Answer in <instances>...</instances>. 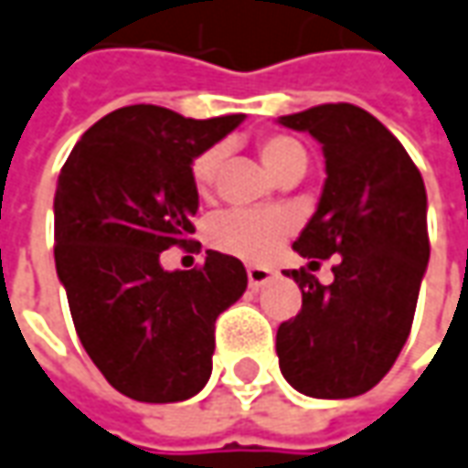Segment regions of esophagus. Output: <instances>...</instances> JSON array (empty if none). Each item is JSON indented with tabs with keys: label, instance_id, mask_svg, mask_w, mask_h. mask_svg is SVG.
<instances>
[{
	"label": "esophagus",
	"instance_id": "34e87169",
	"mask_svg": "<svg viewBox=\"0 0 468 468\" xmlns=\"http://www.w3.org/2000/svg\"><path fill=\"white\" fill-rule=\"evenodd\" d=\"M271 278H272V271H268V268H260V265H250V268H247V281H250L252 288L265 285Z\"/></svg>",
	"mask_w": 468,
	"mask_h": 468
}]
</instances>
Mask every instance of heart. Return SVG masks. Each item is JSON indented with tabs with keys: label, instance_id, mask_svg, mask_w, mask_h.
Wrapping results in <instances>:
<instances>
[{
	"label": "heart",
	"instance_id": "heart-1",
	"mask_svg": "<svg viewBox=\"0 0 468 468\" xmlns=\"http://www.w3.org/2000/svg\"><path fill=\"white\" fill-rule=\"evenodd\" d=\"M257 152H260L262 165L271 169L275 177L296 165H306L303 146L283 133L260 139ZM216 165H218V149H206L193 159L190 180L200 196L211 190ZM293 229H296V218L285 208H260V211L237 208V211L213 216L206 229V237L218 252H227L247 262H268L293 234Z\"/></svg>",
	"mask_w": 468,
	"mask_h": 468
}]
</instances>
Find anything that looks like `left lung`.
Segmentation results:
<instances>
[{"instance_id":"8db88e82","label":"left lung","mask_w":468,"mask_h":468,"mask_svg":"<svg viewBox=\"0 0 468 468\" xmlns=\"http://www.w3.org/2000/svg\"><path fill=\"white\" fill-rule=\"evenodd\" d=\"M281 123L309 131L327 165L316 213L293 250L337 257V265L329 285L303 268L285 272L301 288V312L278 327V363L301 394L350 399L387 376L410 337L431 260L425 183L387 125L350 102Z\"/></svg>"}]
</instances>
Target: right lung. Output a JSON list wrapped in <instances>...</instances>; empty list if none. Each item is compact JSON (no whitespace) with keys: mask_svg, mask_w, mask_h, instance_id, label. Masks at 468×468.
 <instances>
[{"mask_svg":"<svg viewBox=\"0 0 468 468\" xmlns=\"http://www.w3.org/2000/svg\"><path fill=\"white\" fill-rule=\"evenodd\" d=\"M241 118L112 110L77 141L58 175L53 257L69 312L110 387L136 402H183L206 387L216 316L247 288L239 260L213 250L193 271L159 262L165 250L193 241V159Z\"/></svg>","mask_w":468,"mask_h":468,"instance_id":"add662e5","label":"right lung"}]
</instances>
